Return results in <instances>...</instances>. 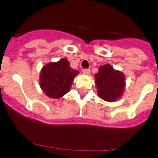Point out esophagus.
Wrapping results in <instances>:
<instances>
[{
	"instance_id": "1",
	"label": "esophagus",
	"mask_w": 158,
	"mask_h": 158,
	"mask_svg": "<svg viewBox=\"0 0 158 158\" xmlns=\"http://www.w3.org/2000/svg\"><path fill=\"white\" fill-rule=\"evenodd\" d=\"M82 72L84 73V74H87V75H89V74H90V70H89V69H83L82 70Z\"/></svg>"
}]
</instances>
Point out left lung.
Masks as SVG:
<instances>
[{"instance_id":"1","label":"left lung","mask_w":158,"mask_h":158,"mask_svg":"<svg viewBox=\"0 0 158 158\" xmlns=\"http://www.w3.org/2000/svg\"><path fill=\"white\" fill-rule=\"evenodd\" d=\"M95 85L99 98L107 102H114L121 98L126 87L125 76L114 69L109 64L99 67L94 75Z\"/></svg>"}]
</instances>
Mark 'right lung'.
Masks as SVG:
<instances>
[{
    "label": "right lung",
    "mask_w": 158,
    "mask_h": 158,
    "mask_svg": "<svg viewBox=\"0 0 158 158\" xmlns=\"http://www.w3.org/2000/svg\"><path fill=\"white\" fill-rule=\"evenodd\" d=\"M78 74V71L71 68L68 59L62 58L43 66L39 84L45 95L58 99L71 90L74 77Z\"/></svg>",
    "instance_id": "1"
}]
</instances>
